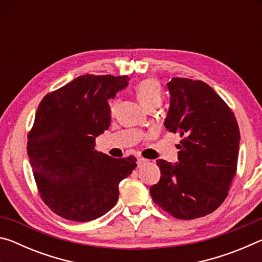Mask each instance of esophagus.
I'll list each match as a JSON object with an SVG mask.
<instances>
[{"instance_id":"esophagus-1","label":"esophagus","mask_w":262,"mask_h":262,"mask_svg":"<svg viewBox=\"0 0 262 262\" xmlns=\"http://www.w3.org/2000/svg\"><path fill=\"white\" fill-rule=\"evenodd\" d=\"M147 162H148L147 159H144L143 157H139V158H137V164H139V166L143 165V164H145Z\"/></svg>"}]
</instances>
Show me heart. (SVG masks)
Listing matches in <instances>:
<instances>
[{
  "instance_id": "b5f03b06",
  "label": "heart",
  "mask_w": 262,
  "mask_h": 262,
  "mask_svg": "<svg viewBox=\"0 0 262 262\" xmlns=\"http://www.w3.org/2000/svg\"><path fill=\"white\" fill-rule=\"evenodd\" d=\"M136 96L141 104L144 107H149V106L157 104L159 105L162 101V88L156 79L147 78L141 81L135 88ZM118 100H113L111 104V112L114 113L115 108H117Z\"/></svg>"
}]
</instances>
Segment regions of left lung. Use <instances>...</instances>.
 <instances>
[{
    "label": "left lung",
    "mask_w": 262,
    "mask_h": 262,
    "mask_svg": "<svg viewBox=\"0 0 262 262\" xmlns=\"http://www.w3.org/2000/svg\"><path fill=\"white\" fill-rule=\"evenodd\" d=\"M164 126L183 140L174 165L158 159L161 179L150 187L154 202L178 220H194L219 208L236 176L238 122L227 103L202 81L174 77Z\"/></svg>",
    "instance_id": "1"
}]
</instances>
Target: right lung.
Wrapping results in <instances>:
<instances>
[{
    "label": "right lung",
    "instance_id": "1",
    "mask_svg": "<svg viewBox=\"0 0 262 262\" xmlns=\"http://www.w3.org/2000/svg\"><path fill=\"white\" fill-rule=\"evenodd\" d=\"M128 76L83 75L50 92L39 104L28 135V155L42 201L56 215L89 222L105 215L119 198V183L136 167L134 156L112 158L95 150L108 129V99Z\"/></svg>",
    "mask_w": 262,
    "mask_h": 262
}]
</instances>
